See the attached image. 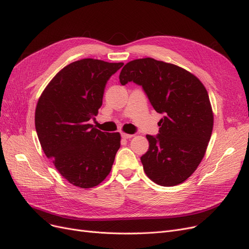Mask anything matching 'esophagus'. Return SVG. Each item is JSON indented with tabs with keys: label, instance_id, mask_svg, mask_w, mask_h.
Here are the masks:
<instances>
[{
	"label": "esophagus",
	"instance_id": "1",
	"mask_svg": "<svg viewBox=\"0 0 249 249\" xmlns=\"http://www.w3.org/2000/svg\"><path fill=\"white\" fill-rule=\"evenodd\" d=\"M122 137H123L124 139H130V138H132V137H133V135H131V134H124V133H123V134H122Z\"/></svg>",
	"mask_w": 249,
	"mask_h": 249
}]
</instances>
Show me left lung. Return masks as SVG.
<instances>
[{
    "instance_id": "8db88e82",
    "label": "left lung",
    "mask_w": 249,
    "mask_h": 249,
    "mask_svg": "<svg viewBox=\"0 0 249 249\" xmlns=\"http://www.w3.org/2000/svg\"><path fill=\"white\" fill-rule=\"evenodd\" d=\"M119 82L141 86L153 108L163 114L159 134L146 135L149 147L140 158L146 176L165 187L183 183L201 162L213 130L205 86L182 67L153 58L126 63Z\"/></svg>"
}]
</instances>
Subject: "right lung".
Here are the masks:
<instances>
[{
  "label": "right lung",
  "instance_id": "1",
  "mask_svg": "<svg viewBox=\"0 0 249 249\" xmlns=\"http://www.w3.org/2000/svg\"><path fill=\"white\" fill-rule=\"evenodd\" d=\"M124 63L82 59L60 71L37 103L35 127L44 154L64 178L92 188L109 175L120 147L119 133L89 122L103 104L107 82Z\"/></svg>",
  "mask_w": 249,
  "mask_h": 249
}]
</instances>
